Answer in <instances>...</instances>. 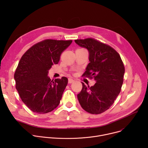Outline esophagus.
Here are the masks:
<instances>
[{
  "mask_svg": "<svg viewBox=\"0 0 148 148\" xmlns=\"http://www.w3.org/2000/svg\"><path fill=\"white\" fill-rule=\"evenodd\" d=\"M74 82V80L72 78H69V84H71V83H73Z\"/></svg>",
  "mask_w": 148,
  "mask_h": 148,
  "instance_id": "esophagus-1",
  "label": "esophagus"
}]
</instances>
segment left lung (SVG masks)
<instances>
[{"label": "left lung", "instance_id": "obj_1", "mask_svg": "<svg viewBox=\"0 0 148 148\" xmlns=\"http://www.w3.org/2000/svg\"><path fill=\"white\" fill-rule=\"evenodd\" d=\"M89 52V60L83 77L94 78V86H85L77 95L81 107L88 113L99 114L108 110L119 95L125 67L119 53L110 46L93 38L74 40Z\"/></svg>", "mask_w": 148, "mask_h": 148}]
</instances>
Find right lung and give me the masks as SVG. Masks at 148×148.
Here are the masks:
<instances>
[{
	"instance_id": "right-lung-1",
	"label": "right lung",
	"mask_w": 148,
	"mask_h": 148,
	"mask_svg": "<svg viewBox=\"0 0 148 148\" xmlns=\"http://www.w3.org/2000/svg\"><path fill=\"white\" fill-rule=\"evenodd\" d=\"M72 40L46 39L34 45L21 57L14 78L20 97L33 112L46 114L58 107L68 83L63 77L54 81L49 70L60 61Z\"/></svg>"
}]
</instances>
